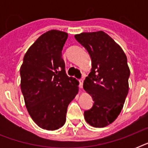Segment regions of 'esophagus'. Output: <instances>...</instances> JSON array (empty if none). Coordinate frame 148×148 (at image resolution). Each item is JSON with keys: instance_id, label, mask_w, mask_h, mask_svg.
Returning a JSON list of instances; mask_svg holds the SVG:
<instances>
[{"instance_id": "obj_1", "label": "esophagus", "mask_w": 148, "mask_h": 148, "mask_svg": "<svg viewBox=\"0 0 148 148\" xmlns=\"http://www.w3.org/2000/svg\"><path fill=\"white\" fill-rule=\"evenodd\" d=\"M83 83H84L83 79H81V80H79V87H80V88H83Z\"/></svg>"}]
</instances>
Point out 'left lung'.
I'll return each instance as SVG.
<instances>
[{
    "instance_id": "left-lung-1",
    "label": "left lung",
    "mask_w": 148,
    "mask_h": 148,
    "mask_svg": "<svg viewBox=\"0 0 148 148\" xmlns=\"http://www.w3.org/2000/svg\"><path fill=\"white\" fill-rule=\"evenodd\" d=\"M74 38L90 54L92 68L84 89L92 97L85 110L86 121L95 127L111 124L121 111L128 94L130 70L122 48L103 31L76 34Z\"/></svg>"
}]
</instances>
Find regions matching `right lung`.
<instances>
[{
  "mask_svg": "<svg viewBox=\"0 0 148 148\" xmlns=\"http://www.w3.org/2000/svg\"><path fill=\"white\" fill-rule=\"evenodd\" d=\"M68 34L51 30L39 37L24 57L21 89L29 114L38 126L54 131L65 124L78 81L65 71L62 50Z\"/></svg>",
  "mask_w": 148,
  "mask_h": 148,
  "instance_id": "add662e5",
  "label": "right lung"
}]
</instances>
